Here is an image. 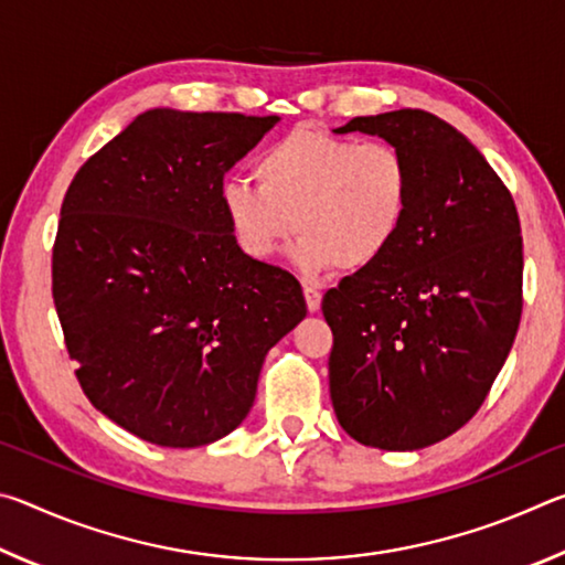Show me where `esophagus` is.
Masks as SVG:
<instances>
[{"label": "esophagus", "instance_id": "1", "mask_svg": "<svg viewBox=\"0 0 565 565\" xmlns=\"http://www.w3.org/2000/svg\"><path fill=\"white\" fill-rule=\"evenodd\" d=\"M303 296H306V306H309V311L317 313L321 309V291L317 286H303Z\"/></svg>", "mask_w": 565, "mask_h": 565}]
</instances>
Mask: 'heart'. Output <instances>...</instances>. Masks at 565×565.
<instances>
[{
    "instance_id": "heart-1",
    "label": "heart",
    "mask_w": 565,
    "mask_h": 565,
    "mask_svg": "<svg viewBox=\"0 0 565 565\" xmlns=\"http://www.w3.org/2000/svg\"><path fill=\"white\" fill-rule=\"evenodd\" d=\"M256 184L226 179L218 202L236 246L269 262L296 232L294 259L306 271L374 266L404 228L411 167L388 141L294 129L254 161Z\"/></svg>"
}]
</instances>
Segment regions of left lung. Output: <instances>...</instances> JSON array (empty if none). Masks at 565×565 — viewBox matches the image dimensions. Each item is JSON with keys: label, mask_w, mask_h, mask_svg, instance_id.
Listing matches in <instances>:
<instances>
[{"label": "left lung", "mask_w": 565, "mask_h": 565, "mask_svg": "<svg viewBox=\"0 0 565 565\" xmlns=\"http://www.w3.org/2000/svg\"><path fill=\"white\" fill-rule=\"evenodd\" d=\"M381 137L411 167V206L386 256L321 301L331 404L363 446L418 451L473 418L521 321L523 238L511 191L471 141L424 109L333 129Z\"/></svg>", "instance_id": "obj_1"}]
</instances>
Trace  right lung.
Wrapping results in <instances>:
<instances>
[{
  "label": "right lung",
  "mask_w": 565,
  "mask_h": 565,
  "mask_svg": "<svg viewBox=\"0 0 565 565\" xmlns=\"http://www.w3.org/2000/svg\"><path fill=\"white\" fill-rule=\"evenodd\" d=\"M279 117L149 109L66 189L52 296L84 394L167 448L214 444L254 406L301 284L236 246L224 174Z\"/></svg>",
  "instance_id": "right-lung-1"
}]
</instances>
